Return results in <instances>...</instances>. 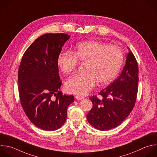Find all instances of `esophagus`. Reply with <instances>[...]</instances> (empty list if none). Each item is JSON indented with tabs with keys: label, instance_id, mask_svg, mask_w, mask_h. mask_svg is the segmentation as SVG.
Returning a JSON list of instances; mask_svg holds the SVG:
<instances>
[{
	"label": "esophagus",
	"instance_id": "esophagus-1",
	"mask_svg": "<svg viewBox=\"0 0 157 157\" xmlns=\"http://www.w3.org/2000/svg\"><path fill=\"white\" fill-rule=\"evenodd\" d=\"M75 98H76V99L79 100H82V99L84 98V97H82V96H79V95H76V96H75Z\"/></svg>",
	"mask_w": 157,
	"mask_h": 157
}]
</instances>
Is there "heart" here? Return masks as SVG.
<instances>
[{
	"label": "heart",
	"mask_w": 157,
	"mask_h": 157,
	"mask_svg": "<svg viewBox=\"0 0 157 157\" xmlns=\"http://www.w3.org/2000/svg\"><path fill=\"white\" fill-rule=\"evenodd\" d=\"M86 63L84 73L76 75L66 82L68 92L83 95L97 85L112 82L120 71L123 55L120 48L97 40H87L78 44L71 52H62L57 64L64 74L74 72L78 62Z\"/></svg>",
	"instance_id": "b5f03b06"
}]
</instances>
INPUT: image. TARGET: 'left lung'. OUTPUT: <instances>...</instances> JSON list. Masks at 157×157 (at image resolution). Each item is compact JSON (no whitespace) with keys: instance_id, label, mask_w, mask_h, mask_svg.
Listing matches in <instances>:
<instances>
[{"instance_id":"left-lung-1","label":"left lung","mask_w":157,"mask_h":157,"mask_svg":"<svg viewBox=\"0 0 157 157\" xmlns=\"http://www.w3.org/2000/svg\"><path fill=\"white\" fill-rule=\"evenodd\" d=\"M126 64L119 77L99 95L90 97L93 106L87 114L94 128L107 131L120 125L132 110L137 98L139 69L136 59L128 48Z\"/></svg>"}]
</instances>
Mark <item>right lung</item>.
Instances as JSON below:
<instances>
[{
	"label": "right lung",
	"mask_w": 157,
	"mask_h": 157,
	"mask_svg": "<svg viewBox=\"0 0 157 157\" xmlns=\"http://www.w3.org/2000/svg\"><path fill=\"white\" fill-rule=\"evenodd\" d=\"M70 36L48 33L36 39L25 51L18 70L21 107L37 128L55 131L65 122L74 96L63 94L57 60ZM55 96L54 98L53 96Z\"/></svg>",
	"instance_id": "add662e5"
}]
</instances>
